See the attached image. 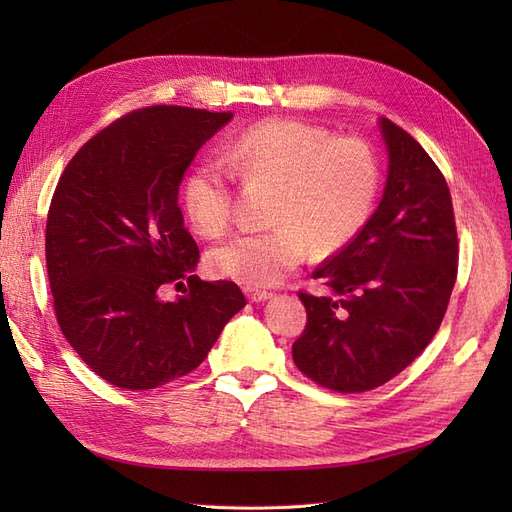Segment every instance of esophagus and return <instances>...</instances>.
<instances>
[{
  "instance_id": "34e87169",
  "label": "esophagus",
  "mask_w": 512,
  "mask_h": 512,
  "mask_svg": "<svg viewBox=\"0 0 512 512\" xmlns=\"http://www.w3.org/2000/svg\"><path fill=\"white\" fill-rule=\"evenodd\" d=\"M245 294H247V299H250L252 303H260V301H267V299H271V297H273L271 292H267V290H260V288H252V286H247V288H245Z\"/></svg>"
}]
</instances>
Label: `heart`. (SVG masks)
<instances>
[{"label": "heart", "instance_id": "heart-1", "mask_svg": "<svg viewBox=\"0 0 512 512\" xmlns=\"http://www.w3.org/2000/svg\"><path fill=\"white\" fill-rule=\"evenodd\" d=\"M222 162L245 181L273 185L262 232L232 235L209 254L213 273L247 286H271L297 269L309 243L331 254L359 235L374 209L380 164L356 136H331L294 119H267L222 147ZM183 207L200 235H218L230 218V177L222 164H198L185 179Z\"/></svg>", "mask_w": 512, "mask_h": 512}]
</instances>
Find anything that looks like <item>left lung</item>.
<instances>
[{"mask_svg":"<svg viewBox=\"0 0 512 512\" xmlns=\"http://www.w3.org/2000/svg\"><path fill=\"white\" fill-rule=\"evenodd\" d=\"M389 177L376 213L316 271L329 297L299 292L305 331L292 359L316 384L365 393L404 371L438 333L457 280V228L440 168L380 119Z\"/></svg>","mask_w":512,"mask_h":512,"instance_id":"obj_1","label":"left lung"}]
</instances>
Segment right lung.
Listing matches in <instances>:
<instances>
[{
  "label": "right lung",
  "instance_id": "1",
  "mask_svg": "<svg viewBox=\"0 0 512 512\" xmlns=\"http://www.w3.org/2000/svg\"><path fill=\"white\" fill-rule=\"evenodd\" d=\"M232 113L147 106L76 151L46 220V271L59 329L100 378L147 391L190 374L245 307L235 282L194 275L179 185ZM189 282L177 302L159 294Z\"/></svg>",
  "mask_w": 512,
  "mask_h": 512
}]
</instances>
